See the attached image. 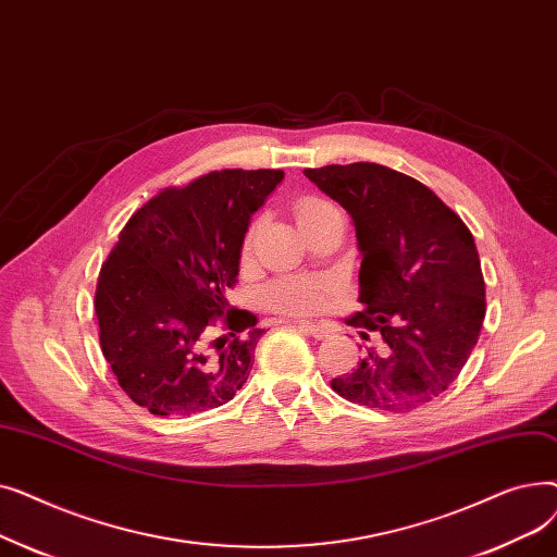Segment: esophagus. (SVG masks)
<instances>
[{"label": "esophagus", "mask_w": 557, "mask_h": 557, "mask_svg": "<svg viewBox=\"0 0 557 557\" xmlns=\"http://www.w3.org/2000/svg\"><path fill=\"white\" fill-rule=\"evenodd\" d=\"M298 327H300L302 332L311 334V336H313V338H318V341H323V338H327V336L332 334V330H330L327 325H313V323H298Z\"/></svg>", "instance_id": "34e87169"}]
</instances>
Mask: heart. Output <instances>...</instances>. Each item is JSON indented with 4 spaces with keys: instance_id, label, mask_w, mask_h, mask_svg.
<instances>
[{
    "instance_id": "1",
    "label": "heart",
    "mask_w": 557,
    "mask_h": 557,
    "mask_svg": "<svg viewBox=\"0 0 557 557\" xmlns=\"http://www.w3.org/2000/svg\"><path fill=\"white\" fill-rule=\"evenodd\" d=\"M327 210H334V205L318 198V196H305L296 202V219L300 223V227H305L309 221H313L315 216L325 214ZM259 221H250V225L246 227L244 242H242V250L244 255H248L252 250L255 244V234H257ZM325 298V286L315 282V280H305V277H282L273 284L267 286L263 290V300L267 305L284 315H307L320 309Z\"/></svg>"
}]
</instances>
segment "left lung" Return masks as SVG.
<instances>
[{"mask_svg": "<svg viewBox=\"0 0 557 557\" xmlns=\"http://www.w3.org/2000/svg\"><path fill=\"white\" fill-rule=\"evenodd\" d=\"M305 175L355 221L361 311L347 323L386 343L332 379V391L379 413L418 411L456 382L481 336L485 280L472 232L426 185L384 164Z\"/></svg>", "mask_w": 557, "mask_h": 557, "instance_id": "8db88e82", "label": "left lung"}]
</instances>
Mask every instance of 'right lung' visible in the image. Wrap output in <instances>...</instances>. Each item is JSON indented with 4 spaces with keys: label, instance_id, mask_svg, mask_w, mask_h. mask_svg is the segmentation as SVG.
<instances>
[{
    "label": "right lung",
    "instance_id": "obj_1",
    "mask_svg": "<svg viewBox=\"0 0 557 557\" xmlns=\"http://www.w3.org/2000/svg\"><path fill=\"white\" fill-rule=\"evenodd\" d=\"M280 169H221L169 187L128 219L101 263L99 343L122 391L153 416H196L246 384L263 330L230 307L242 242Z\"/></svg>",
    "mask_w": 557,
    "mask_h": 557
}]
</instances>
